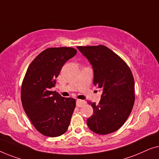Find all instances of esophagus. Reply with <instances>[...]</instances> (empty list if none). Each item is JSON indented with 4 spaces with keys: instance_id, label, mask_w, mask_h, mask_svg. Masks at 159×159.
<instances>
[{
    "instance_id": "1",
    "label": "esophagus",
    "mask_w": 159,
    "mask_h": 159,
    "mask_svg": "<svg viewBox=\"0 0 159 159\" xmlns=\"http://www.w3.org/2000/svg\"><path fill=\"white\" fill-rule=\"evenodd\" d=\"M85 101H84V100H80V99H77L76 100V106L78 107H82L83 105L85 104Z\"/></svg>"
}]
</instances>
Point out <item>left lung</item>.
<instances>
[{
    "instance_id": "obj_1",
    "label": "left lung",
    "mask_w": 159,
    "mask_h": 159,
    "mask_svg": "<svg viewBox=\"0 0 159 159\" xmlns=\"http://www.w3.org/2000/svg\"><path fill=\"white\" fill-rule=\"evenodd\" d=\"M92 66L94 86L103 92L98 104L89 102L93 115L87 120L91 131L107 135L120 129L130 115L135 102V82L121 57L104 45L79 46Z\"/></svg>"
}]
</instances>
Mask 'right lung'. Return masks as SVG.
I'll return each mask as SVG.
<instances>
[{"mask_svg":"<svg viewBox=\"0 0 159 159\" xmlns=\"http://www.w3.org/2000/svg\"><path fill=\"white\" fill-rule=\"evenodd\" d=\"M73 48L46 49L36 57L26 70L21 85L23 108L38 132L58 137L67 131L75 107V99L51 91L66 61L75 56Z\"/></svg>","mask_w":159,"mask_h":159,"instance_id":"add662e5","label":"right lung"}]
</instances>
